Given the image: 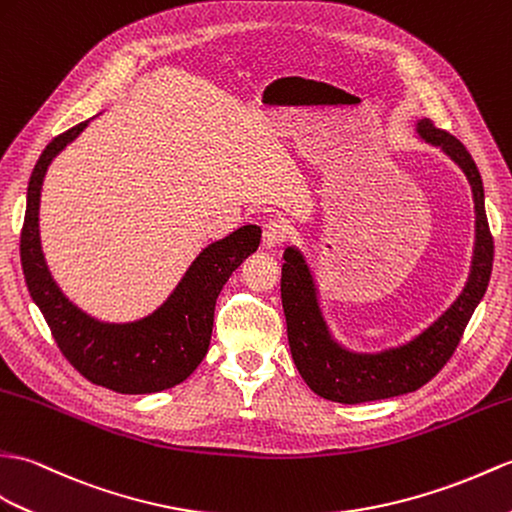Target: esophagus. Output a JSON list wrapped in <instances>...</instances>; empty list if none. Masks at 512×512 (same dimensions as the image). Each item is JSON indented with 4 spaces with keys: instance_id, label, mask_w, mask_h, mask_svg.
I'll list each match as a JSON object with an SVG mask.
<instances>
[{
    "instance_id": "esophagus-1",
    "label": "esophagus",
    "mask_w": 512,
    "mask_h": 512,
    "mask_svg": "<svg viewBox=\"0 0 512 512\" xmlns=\"http://www.w3.org/2000/svg\"><path fill=\"white\" fill-rule=\"evenodd\" d=\"M283 237H285L283 222L270 220L264 224V237H261V246H264L266 251H275V248L283 242Z\"/></svg>"
}]
</instances>
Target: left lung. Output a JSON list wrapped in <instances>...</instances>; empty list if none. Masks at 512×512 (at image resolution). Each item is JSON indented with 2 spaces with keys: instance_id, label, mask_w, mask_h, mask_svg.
<instances>
[{
  "instance_id": "left-lung-1",
  "label": "left lung",
  "mask_w": 512,
  "mask_h": 512,
  "mask_svg": "<svg viewBox=\"0 0 512 512\" xmlns=\"http://www.w3.org/2000/svg\"><path fill=\"white\" fill-rule=\"evenodd\" d=\"M417 135L445 152L467 176L473 194L475 240L469 277L456 301L408 342L382 351H351L340 344L323 316L314 272L301 248L288 246L281 266V303L288 323L292 360L305 384L318 397L338 403L390 399L419 390L441 371L456 351L471 314L480 305L491 279L493 237L484 211V187L478 165L460 141L438 130L430 120H417Z\"/></svg>"
}]
</instances>
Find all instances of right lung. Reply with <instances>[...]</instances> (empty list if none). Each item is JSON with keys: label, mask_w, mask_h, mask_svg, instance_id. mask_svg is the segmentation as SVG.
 <instances>
[{"label": "right lung", "mask_w": 512, "mask_h": 512, "mask_svg": "<svg viewBox=\"0 0 512 512\" xmlns=\"http://www.w3.org/2000/svg\"><path fill=\"white\" fill-rule=\"evenodd\" d=\"M87 124L82 122L52 139L34 165L19 246L23 277L58 349L80 375L122 395H150L185 382L205 358L218 294L233 270L257 251L261 229L246 224L202 248L168 299L144 318L104 323L82 312L58 288L47 268L39 205L47 168Z\"/></svg>", "instance_id": "right-lung-1"}]
</instances>
